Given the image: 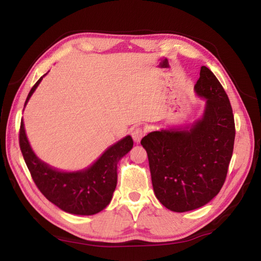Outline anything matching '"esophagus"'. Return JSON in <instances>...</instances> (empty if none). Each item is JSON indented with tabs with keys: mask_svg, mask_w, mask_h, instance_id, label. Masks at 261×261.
Listing matches in <instances>:
<instances>
[{
	"mask_svg": "<svg viewBox=\"0 0 261 261\" xmlns=\"http://www.w3.org/2000/svg\"><path fill=\"white\" fill-rule=\"evenodd\" d=\"M131 136H132L133 140H135V142L139 143L141 141V139L144 136V130L142 128H136L135 130L131 132Z\"/></svg>",
	"mask_w": 261,
	"mask_h": 261,
	"instance_id": "esophagus-1",
	"label": "esophagus"
}]
</instances>
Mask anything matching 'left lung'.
I'll list each match as a JSON object with an SVG mask.
<instances>
[{"mask_svg": "<svg viewBox=\"0 0 261 261\" xmlns=\"http://www.w3.org/2000/svg\"><path fill=\"white\" fill-rule=\"evenodd\" d=\"M195 91L205 99L201 119L188 129L153 131L141 140L155 197L175 213L198 209L219 193L233 151L232 108L207 66H201Z\"/></svg>", "mask_w": 261, "mask_h": 261, "instance_id": "8db88e82", "label": "left lung"}]
</instances>
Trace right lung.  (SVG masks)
I'll return each mask as SVG.
<instances>
[{
    "instance_id": "add662e5",
    "label": "right lung",
    "mask_w": 261,
    "mask_h": 261,
    "mask_svg": "<svg viewBox=\"0 0 261 261\" xmlns=\"http://www.w3.org/2000/svg\"><path fill=\"white\" fill-rule=\"evenodd\" d=\"M43 76L30 91L24 107ZM19 142L24 161L42 195L65 213L81 216L98 214L110 203L117 187L118 162L133 147L132 138L126 136L107 149L91 167L81 171L64 172L46 165L35 155L27 138L23 120Z\"/></svg>"
}]
</instances>
